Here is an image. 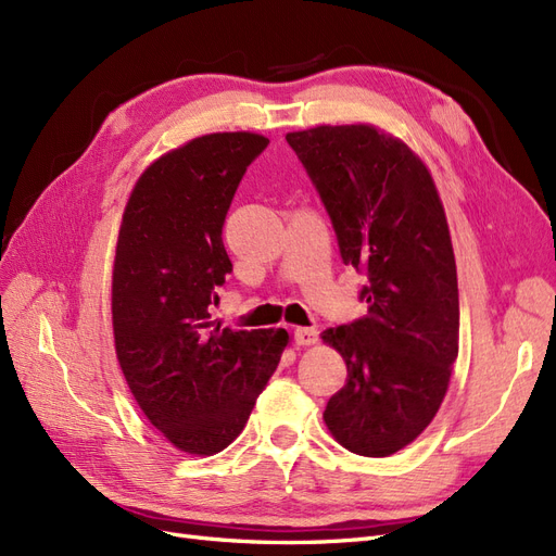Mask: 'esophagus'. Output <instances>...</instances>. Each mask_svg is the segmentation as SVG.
Instances as JSON below:
<instances>
[{"instance_id":"34e87169","label":"esophagus","mask_w":556,"mask_h":556,"mask_svg":"<svg viewBox=\"0 0 556 556\" xmlns=\"http://www.w3.org/2000/svg\"><path fill=\"white\" fill-rule=\"evenodd\" d=\"M294 343L296 345H315L317 343V329H313V327H296L294 329Z\"/></svg>"}]
</instances>
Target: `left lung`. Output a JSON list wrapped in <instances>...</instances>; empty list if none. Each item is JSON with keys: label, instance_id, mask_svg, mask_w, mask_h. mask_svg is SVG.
I'll return each instance as SVG.
<instances>
[{"label": "left lung", "instance_id": "1", "mask_svg": "<svg viewBox=\"0 0 556 556\" xmlns=\"http://www.w3.org/2000/svg\"><path fill=\"white\" fill-rule=\"evenodd\" d=\"M285 139L325 201L343 264L368 276V313L323 331L348 366L325 425L345 450L390 457L431 425L459 355L443 201L419 155L376 125H317Z\"/></svg>", "mask_w": 556, "mask_h": 556}]
</instances>
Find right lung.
<instances>
[{"mask_svg": "<svg viewBox=\"0 0 556 556\" xmlns=\"http://www.w3.org/2000/svg\"><path fill=\"white\" fill-rule=\"evenodd\" d=\"M266 143L262 134L215 131L169 150L134 182L117 231V364L148 422L194 457L243 431L290 343L285 329L237 331L208 313L231 271L229 204Z\"/></svg>", "mask_w": 556, "mask_h": 556, "instance_id": "add662e5", "label": "right lung"}]
</instances>
